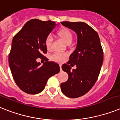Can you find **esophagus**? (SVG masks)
Segmentation results:
<instances>
[{
  "instance_id": "34e87169",
  "label": "esophagus",
  "mask_w": 120,
  "mask_h": 120,
  "mask_svg": "<svg viewBox=\"0 0 120 120\" xmlns=\"http://www.w3.org/2000/svg\"><path fill=\"white\" fill-rule=\"evenodd\" d=\"M60 71H62V65L60 64Z\"/></svg>"
}]
</instances>
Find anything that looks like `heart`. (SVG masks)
<instances>
[{
	"label": "heart",
	"mask_w": 120,
	"mask_h": 120,
	"mask_svg": "<svg viewBox=\"0 0 120 120\" xmlns=\"http://www.w3.org/2000/svg\"><path fill=\"white\" fill-rule=\"evenodd\" d=\"M58 36L60 37L64 43L66 45L71 44L72 40V34L71 32L68 29L63 28L58 32ZM52 37L51 35H48L45 39V45L46 49L50 50L51 49V45H52ZM66 58V55L65 54L62 53H55L53 54L52 56V59L55 62H63Z\"/></svg>",
	"instance_id": "heart-1"
}]
</instances>
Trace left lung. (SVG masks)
I'll list each match as a JSON object with an SVG mask.
<instances>
[{
	"mask_svg": "<svg viewBox=\"0 0 120 120\" xmlns=\"http://www.w3.org/2000/svg\"><path fill=\"white\" fill-rule=\"evenodd\" d=\"M61 24L77 35L75 51L62 67L68 73V79L60 85L65 96L76 98L86 94L96 83L103 63V50L98 33L86 23L64 21ZM72 64L77 68L71 70Z\"/></svg>",
	"mask_w": 120,
	"mask_h": 120,
	"instance_id": "obj_1",
	"label": "left lung"
}]
</instances>
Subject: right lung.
<instances>
[{
  "instance_id": "add662e5",
  "label": "right lung",
  "mask_w": 120,
  "mask_h": 120,
  "mask_svg": "<svg viewBox=\"0 0 120 120\" xmlns=\"http://www.w3.org/2000/svg\"><path fill=\"white\" fill-rule=\"evenodd\" d=\"M56 24L51 21L34 19L26 23L12 41L8 57L11 72L19 88L28 94L43 91L49 77L60 72L58 64L46 60L43 65L37 62L47 53L45 39Z\"/></svg>"
}]
</instances>
